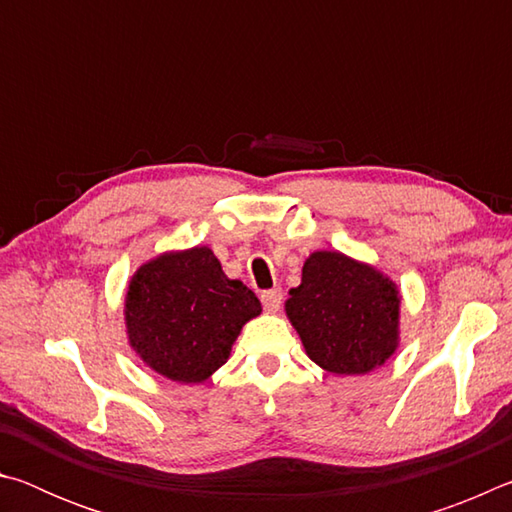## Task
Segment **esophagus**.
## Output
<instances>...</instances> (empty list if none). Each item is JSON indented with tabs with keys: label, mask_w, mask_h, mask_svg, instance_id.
Here are the masks:
<instances>
[{
	"label": "esophagus",
	"mask_w": 512,
	"mask_h": 512,
	"mask_svg": "<svg viewBox=\"0 0 512 512\" xmlns=\"http://www.w3.org/2000/svg\"><path fill=\"white\" fill-rule=\"evenodd\" d=\"M262 305L266 311H277L282 305V291L280 289H268V291H262Z\"/></svg>",
	"instance_id": "1"
}]
</instances>
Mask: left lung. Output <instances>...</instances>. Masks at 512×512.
Wrapping results in <instances>:
<instances>
[{
    "label": "left lung",
    "mask_w": 512,
    "mask_h": 512,
    "mask_svg": "<svg viewBox=\"0 0 512 512\" xmlns=\"http://www.w3.org/2000/svg\"><path fill=\"white\" fill-rule=\"evenodd\" d=\"M287 316L309 359L334 375H366L397 350L400 291L377 268L318 250L289 291Z\"/></svg>",
    "instance_id": "1"
}]
</instances>
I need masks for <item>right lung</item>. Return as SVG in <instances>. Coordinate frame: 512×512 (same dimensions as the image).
Here are the masks:
<instances>
[{
	"instance_id": "add662e5",
	"label": "right lung",
	"mask_w": 512,
	"mask_h": 512,
	"mask_svg": "<svg viewBox=\"0 0 512 512\" xmlns=\"http://www.w3.org/2000/svg\"><path fill=\"white\" fill-rule=\"evenodd\" d=\"M262 305L230 280L207 246L164 253L137 268L126 293V329L146 366L180 384H201L230 357Z\"/></svg>"
}]
</instances>
